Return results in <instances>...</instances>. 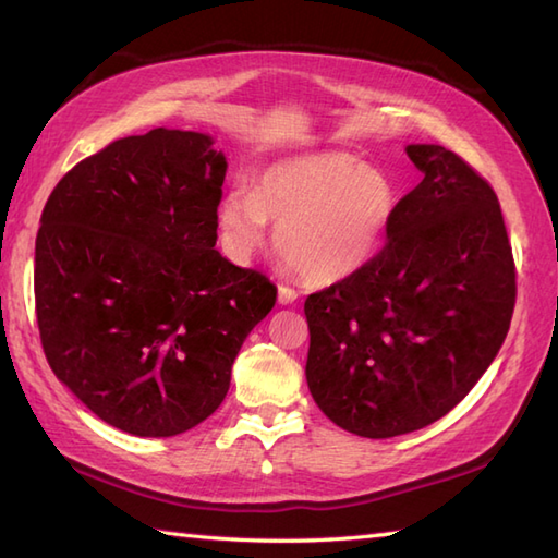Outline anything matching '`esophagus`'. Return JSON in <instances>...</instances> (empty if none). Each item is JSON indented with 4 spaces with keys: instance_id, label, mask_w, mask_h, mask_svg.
<instances>
[{
    "instance_id": "34e87169",
    "label": "esophagus",
    "mask_w": 558,
    "mask_h": 558,
    "mask_svg": "<svg viewBox=\"0 0 558 558\" xmlns=\"http://www.w3.org/2000/svg\"><path fill=\"white\" fill-rule=\"evenodd\" d=\"M298 298H300V292L294 288H290V286L278 288V302L280 304H292V302H298Z\"/></svg>"
}]
</instances>
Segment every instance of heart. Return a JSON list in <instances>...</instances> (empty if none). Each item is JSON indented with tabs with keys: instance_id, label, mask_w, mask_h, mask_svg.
Returning <instances> with one entry per match:
<instances>
[{
	"instance_id": "b5f03b06",
	"label": "heart",
	"mask_w": 558,
	"mask_h": 558,
	"mask_svg": "<svg viewBox=\"0 0 558 558\" xmlns=\"http://www.w3.org/2000/svg\"><path fill=\"white\" fill-rule=\"evenodd\" d=\"M398 206L386 172L342 150L272 165L258 186H234L220 204L230 254L246 258L278 222L280 256L316 286L340 282L369 264Z\"/></svg>"
}]
</instances>
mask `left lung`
Masks as SVG:
<instances>
[{
	"label": "left lung",
	"mask_w": 558,
	"mask_h": 558,
	"mask_svg": "<svg viewBox=\"0 0 558 558\" xmlns=\"http://www.w3.org/2000/svg\"><path fill=\"white\" fill-rule=\"evenodd\" d=\"M405 150L424 180L398 201L381 252L304 302L316 405L366 438L453 410L504 345L518 292L492 184L444 146Z\"/></svg>",
	"instance_id": "obj_1"
}]
</instances>
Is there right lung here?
I'll return each mask as SVG.
<instances>
[{
    "label": "right lung",
    "instance_id": "1",
    "mask_svg": "<svg viewBox=\"0 0 558 558\" xmlns=\"http://www.w3.org/2000/svg\"><path fill=\"white\" fill-rule=\"evenodd\" d=\"M228 162L206 134L117 138L52 189L35 240V314L54 376L102 422L174 436L228 396L278 288L222 258Z\"/></svg>",
    "mask_w": 558,
    "mask_h": 558
}]
</instances>
